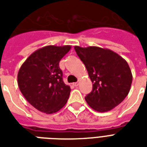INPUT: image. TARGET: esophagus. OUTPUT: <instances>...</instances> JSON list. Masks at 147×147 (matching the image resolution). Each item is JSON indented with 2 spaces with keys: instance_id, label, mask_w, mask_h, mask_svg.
<instances>
[{
  "instance_id": "1",
  "label": "esophagus",
  "mask_w": 147,
  "mask_h": 147,
  "mask_svg": "<svg viewBox=\"0 0 147 147\" xmlns=\"http://www.w3.org/2000/svg\"><path fill=\"white\" fill-rule=\"evenodd\" d=\"M74 86H78V85H79V83H78V82H77V83H74Z\"/></svg>"
}]
</instances>
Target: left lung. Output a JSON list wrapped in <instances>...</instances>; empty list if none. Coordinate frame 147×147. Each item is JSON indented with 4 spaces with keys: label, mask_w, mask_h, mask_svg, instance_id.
Masks as SVG:
<instances>
[{
    "label": "left lung",
    "mask_w": 147,
    "mask_h": 147,
    "mask_svg": "<svg viewBox=\"0 0 147 147\" xmlns=\"http://www.w3.org/2000/svg\"><path fill=\"white\" fill-rule=\"evenodd\" d=\"M74 49L93 83L91 93L85 97L87 104L100 113L119 105L129 94L133 80L127 61L107 48L75 46Z\"/></svg>",
    "instance_id": "left-lung-1"
}]
</instances>
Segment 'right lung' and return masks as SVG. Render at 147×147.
Here are the masks:
<instances>
[{
  "mask_svg": "<svg viewBox=\"0 0 147 147\" xmlns=\"http://www.w3.org/2000/svg\"><path fill=\"white\" fill-rule=\"evenodd\" d=\"M70 49V45L41 47L27 57L18 71L21 94L40 112L52 114L67 102L70 87L63 83L59 63Z\"/></svg>",
  "mask_w": 147,
  "mask_h": 147,
  "instance_id": "1",
  "label": "right lung"
}]
</instances>
